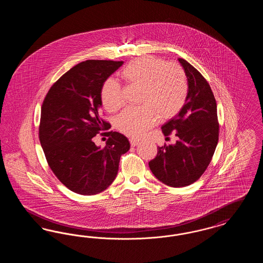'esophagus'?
Segmentation results:
<instances>
[{
	"label": "esophagus",
	"instance_id": "34e87169",
	"mask_svg": "<svg viewBox=\"0 0 263 263\" xmlns=\"http://www.w3.org/2000/svg\"><path fill=\"white\" fill-rule=\"evenodd\" d=\"M129 141H130V144H131L132 147H135V146H137L138 144H139V140L135 139V138H130Z\"/></svg>",
	"mask_w": 263,
	"mask_h": 263
}]
</instances>
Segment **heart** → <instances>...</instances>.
Listing matches in <instances>:
<instances>
[{"label":"heart","mask_w":263,"mask_h":263,"mask_svg":"<svg viewBox=\"0 0 263 263\" xmlns=\"http://www.w3.org/2000/svg\"><path fill=\"white\" fill-rule=\"evenodd\" d=\"M121 77L128 85L141 88V106L126 109L115 121L117 130L127 136L140 137L155 125L158 118L175 117L187 100V76L177 64L152 56L140 57L126 65ZM100 100L109 112L119 110L125 103L122 88L113 79L102 84Z\"/></svg>","instance_id":"heart-1"}]
</instances>
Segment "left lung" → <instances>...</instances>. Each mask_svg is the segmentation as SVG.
Instances as JSON below:
<instances>
[{"label": "left lung", "mask_w": 263, "mask_h": 263, "mask_svg": "<svg viewBox=\"0 0 263 263\" xmlns=\"http://www.w3.org/2000/svg\"><path fill=\"white\" fill-rule=\"evenodd\" d=\"M187 76V100L182 109L162 126L164 136L175 132V145L158 147L150 161L152 173L172 187L190 185L200 178L212 160L219 140L217 103L207 80L182 58Z\"/></svg>", "instance_id": "8db88e82"}]
</instances>
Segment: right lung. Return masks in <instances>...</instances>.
I'll return each instance as SVG.
<instances>
[{"instance_id":"obj_1","label":"right lung","mask_w":263,"mask_h":263,"mask_svg":"<svg viewBox=\"0 0 263 263\" xmlns=\"http://www.w3.org/2000/svg\"><path fill=\"white\" fill-rule=\"evenodd\" d=\"M123 61L79 63L49 88L41 106L39 141L51 171L63 184L82 195H93L113 182L128 139L101 118L100 88ZM103 130L102 133L101 131ZM109 137L105 147L92 138Z\"/></svg>"}]
</instances>
